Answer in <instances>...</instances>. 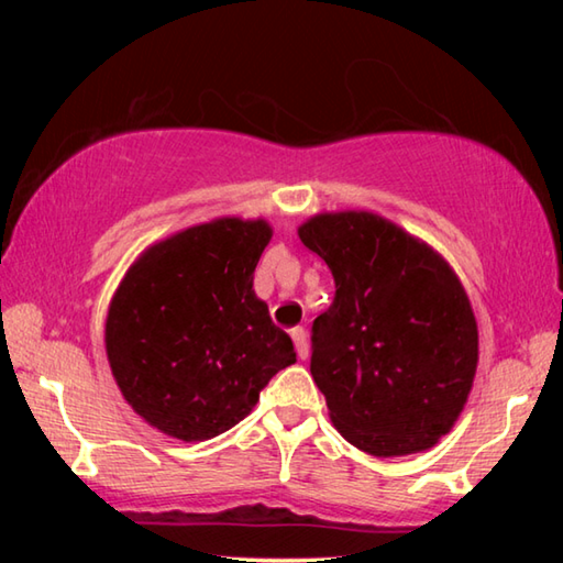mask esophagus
I'll return each instance as SVG.
<instances>
[{
    "label": "esophagus",
    "instance_id": "1",
    "mask_svg": "<svg viewBox=\"0 0 563 563\" xmlns=\"http://www.w3.org/2000/svg\"><path fill=\"white\" fill-rule=\"evenodd\" d=\"M290 338H292V342H295V350H298V357H300V360H308V355H310L308 332H305L302 328H292V330H290Z\"/></svg>",
    "mask_w": 563,
    "mask_h": 563
}]
</instances>
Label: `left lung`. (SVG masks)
Masks as SVG:
<instances>
[{
    "label": "left lung",
    "mask_w": 563,
    "mask_h": 563,
    "mask_svg": "<svg viewBox=\"0 0 563 563\" xmlns=\"http://www.w3.org/2000/svg\"><path fill=\"white\" fill-rule=\"evenodd\" d=\"M298 235L335 278L310 357L330 422L373 456L430 450L460 419L479 362L462 280L430 243L373 211L310 216Z\"/></svg>",
    "instance_id": "8db88e82"
}]
</instances>
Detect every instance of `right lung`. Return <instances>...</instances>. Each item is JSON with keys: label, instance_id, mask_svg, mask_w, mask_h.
Listing matches in <instances>:
<instances>
[{"label": "right lung", "instance_id": "right-lung-1", "mask_svg": "<svg viewBox=\"0 0 563 563\" xmlns=\"http://www.w3.org/2000/svg\"><path fill=\"white\" fill-rule=\"evenodd\" d=\"M273 228L223 216L151 243L109 302L103 342L121 395L146 424L203 442L253 412L295 362L253 273Z\"/></svg>", "mask_w": 563, "mask_h": 563}]
</instances>
